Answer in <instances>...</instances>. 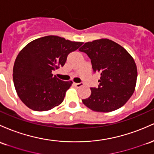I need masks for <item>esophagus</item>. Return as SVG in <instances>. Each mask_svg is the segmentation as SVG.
<instances>
[{
    "label": "esophagus",
    "instance_id": "1",
    "mask_svg": "<svg viewBox=\"0 0 154 154\" xmlns=\"http://www.w3.org/2000/svg\"><path fill=\"white\" fill-rule=\"evenodd\" d=\"M74 85L76 86V88H80L83 85V83H82V82H80V83H74Z\"/></svg>",
    "mask_w": 154,
    "mask_h": 154
}]
</instances>
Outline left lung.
I'll use <instances>...</instances> for the list:
<instances>
[{
    "mask_svg": "<svg viewBox=\"0 0 154 154\" xmlns=\"http://www.w3.org/2000/svg\"><path fill=\"white\" fill-rule=\"evenodd\" d=\"M91 58L94 72L101 74L99 88L82 103L99 112H109L124 106L135 90L137 69L134 58L116 42L101 38L86 42L79 49Z\"/></svg>",
    "mask_w": 154,
    "mask_h": 154,
    "instance_id": "1",
    "label": "left lung"
}]
</instances>
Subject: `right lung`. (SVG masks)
I'll return each mask as SVG.
<instances>
[{"mask_svg":"<svg viewBox=\"0 0 154 154\" xmlns=\"http://www.w3.org/2000/svg\"><path fill=\"white\" fill-rule=\"evenodd\" d=\"M83 42L57 36L36 38L23 47L13 68L15 90L21 101L35 111H47L63 102L72 81H62L52 71L63 66L70 52Z\"/></svg>","mask_w":154,"mask_h":154,"instance_id":"1","label":"right lung"}]
</instances>
